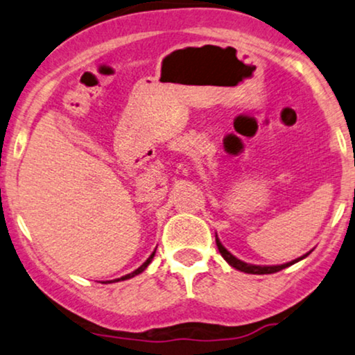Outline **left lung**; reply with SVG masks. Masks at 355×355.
<instances>
[{"label": "left lung", "instance_id": "1", "mask_svg": "<svg viewBox=\"0 0 355 355\" xmlns=\"http://www.w3.org/2000/svg\"><path fill=\"white\" fill-rule=\"evenodd\" d=\"M216 245H217V248H219V253L222 254V258H224L225 261L230 264V266L239 269V271H242V272H248V274H272V272H277V271H281V269L291 266V264L300 261V259H304L306 254H309V253H306V254H304V257L294 259V261L286 263V264H277V266H258V264L245 263V261H242V259L235 258L230 252H227V250L222 247V243L219 242V239H217V235H216Z\"/></svg>", "mask_w": 355, "mask_h": 355}]
</instances>
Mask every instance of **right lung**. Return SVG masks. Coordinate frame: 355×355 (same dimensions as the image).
Listing matches in <instances>:
<instances>
[{
	"instance_id": "obj_1",
	"label": "right lung",
	"mask_w": 355,
	"mask_h": 355,
	"mask_svg": "<svg viewBox=\"0 0 355 355\" xmlns=\"http://www.w3.org/2000/svg\"><path fill=\"white\" fill-rule=\"evenodd\" d=\"M154 254H155V250H154V252H153V254H150V257H149L148 259H146V261H144L143 264H141V266H139L138 269H136V271H133V272H130V274H126V276H123V277H120V279H115V281H116V282H118V281H125V279H130V277H135V276H138V274H141V272H143V271H144V269L149 266V263H150V261H153ZM108 282H113V281H108Z\"/></svg>"
}]
</instances>
